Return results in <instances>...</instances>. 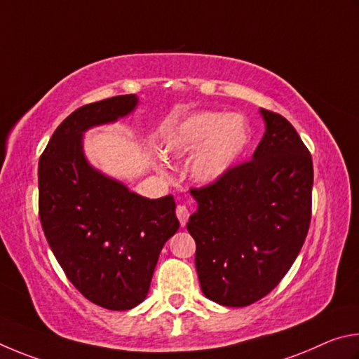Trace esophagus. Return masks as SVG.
<instances>
[{
	"label": "esophagus",
	"mask_w": 359,
	"mask_h": 359,
	"mask_svg": "<svg viewBox=\"0 0 359 359\" xmlns=\"http://www.w3.org/2000/svg\"><path fill=\"white\" fill-rule=\"evenodd\" d=\"M176 216L180 219L181 227H184L187 224V219H189V208L186 205H178L176 206Z\"/></svg>",
	"instance_id": "obj_1"
}]
</instances>
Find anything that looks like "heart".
<instances>
[{
  "instance_id": "obj_1",
  "label": "heart",
  "mask_w": 359,
  "mask_h": 359,
  "mask_svg": "<svg viewBox=\"0 0 359 359\" xmlns=\"http://www.w3.org/2000/svg\"><path fill=\"white\" fill-rule=\"evenodd\" d=\"M249 132L240 116L202 111L186 118L170 135L167 148L173 154H198L191 172L198 183L208 184L227 172L246 148Z\"/></svg>"
}]
</instances>
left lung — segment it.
Wrapping results in <instances>:
<instances>
[{
  "label": "left lung",
  "mask_w": 359,
  "mask_h": 359,
  "mask_svg": "<svg viewBox=\"0 0 359 359\" xmlns=\"http://www.w3.org/2000/svg\"><path fill=\"white\" fill-rule=\"evenodd\" d=\"M266 130L252 159L191 187L198 210L187 222L205 297L244 307L274 290L309 231L312 156L279 113L260 109Z\"/></svg>",
  "instance_id": "1"
}]
</instances>
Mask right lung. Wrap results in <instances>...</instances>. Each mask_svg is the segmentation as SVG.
<instances>
[{
  "label": "right lung",
  "instance_id": "right-lung-1",
  "mask_svg": "<svg viewBox=\"0 0 359 359\" xmlns=\"http://www.w3.org/2000/svg\"><path fill=\"white\" fill-rule=\"evenodd\" d=\"M134 94L86 104L39 157V217L50 249L86 299L128 311L147 298L162 246L180 229L172 196L149 200L88 165L81 132L128 115Z\"/></svg>",
  "mask_w": 359,
  "mask_h": 359
}]
</instances>
